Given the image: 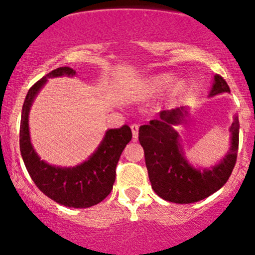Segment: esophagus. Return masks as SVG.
I'll return each instance as SVG.
<instances>
[{
	"instance_id": "obj_1",
	"label": "esophagus",
	"mask_w": 255,
	"mask_h": 255,
	"mask_svg": "<svg viewBox=\"0 0 255 255\" xmlns=\"http://www.w3.org/2000/svg\"><path fill=\"white\" fill-rule=\"evenodd\" d=\"M130 129H132V135H133V139H134V140H136V138H138L139 126H138V125H132V126H130Z\"/></svg>"
}]
</instances>
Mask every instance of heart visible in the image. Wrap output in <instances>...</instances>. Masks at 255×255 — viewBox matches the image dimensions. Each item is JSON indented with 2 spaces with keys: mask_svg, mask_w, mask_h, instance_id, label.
Returning <instances> with one entry per match:
<instances>
[{
  "mask_svg": "<svg viewBox=\"0 0 255 255\" xmlns=\"http://www.w3.org/2000/svg\"><path fill=\"white\" fill-rule=\"evenodd\" d=\"M170 87L173 95H178L186 88L183 79H175L171 73H159L144 79L134 90V96L138 99H151L165 92Z\"/></svg>",
  "mask_w": 255,
  "mask_h": 255,
  "instance_id": "heart-1",
  "label": "heart"
}]
</instances>
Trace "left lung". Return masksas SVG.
I'll return each mask as SVG.
<instances>
[{
    "label": "left lung",
    "mask_w": 255,
    "mask_h": 255,
    "mask_svg": "<svg viewBox=\"0 0 255 255\" xmlns=\"http://www.w3.org/2000/svg\"><path fill=\"white\" fill-rule=\"evenodd\" d=\"M230 93L226 80L214 77L210 96ZM187 107L163 110L156 120L139 128V141L144 149L145 165L154 192L162 199L177 204L199 202L219 191L231 176L240 141V122L235 117L230 132L231 145L224 159L211 168L199 170L187 161L179 144L176 126L186 121Z\"/></svg>",
    "instance_id": "8db88e82"
}]
</instances>
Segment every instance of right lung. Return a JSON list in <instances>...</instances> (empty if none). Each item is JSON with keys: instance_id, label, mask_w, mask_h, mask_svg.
Masks as SVG:
<instances>
[{"instance_id": "obj_1", "label": "right lung", "mask_w": 255, "mask_h": 255, "mask_svg": "<svg viewBox=\"0 0 255 255\" xmlns=\"http://www.w3.org/2000/svg\"><path fill=\"white\" fill-rule=\"evenodd\" d=\"M76 76L69 67H60L36 82L29 89L21 109L19 146L24 165L37 188L58 204L69 208H89L99 204L110 194L116 178V166L123 149L132 139L127 125L109 129L95 152L74 167L49 165L34 150L29 134V111L34 99L47 78Z\"/></svg>"}]
</instances>
